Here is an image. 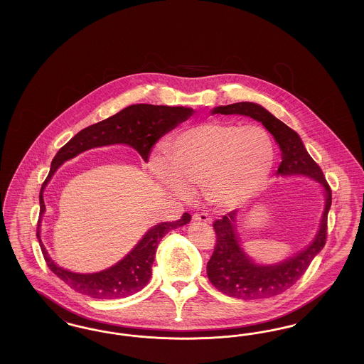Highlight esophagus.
<instances>
[{
  "label": "esophagus",
  "mask_w": 364,
  "mask_h": 364,
  "mask_svg": "<svg viewBox=\"0 0 364 364\" xmlns=\"http://www.w3.org/2000/svg\"><path fill=\"white\" fill-rule=\"evenodd\" d=\"M192 220L196 221V223H205V224H210L211 223V218H210L208 213H195L192 215Z\"/></svg>",
  "instance_id": "esophagus-1"
}]
</instances>
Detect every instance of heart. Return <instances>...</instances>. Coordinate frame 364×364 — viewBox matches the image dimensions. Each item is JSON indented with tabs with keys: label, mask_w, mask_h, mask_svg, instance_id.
Here are the masks:
<instances>
[{
	"label": "heart",
	"mask_w": 364,
	"mask_h": 364,
	"mask_svg": "<svg viewBox=\"0 0 364 364\" xmlns=\"http://www.w3.org/2000/svg\"><path fill=\"white\" fill-rule=\"evenodd\" d=\"M166 158L156 156V178L177 195L199 187L210 205L232 208L250 200L272 172L276 149L260 125L206 122L174 136Z\"/></svg>",
	"instance_id": "heart-1"
}]
</instances>
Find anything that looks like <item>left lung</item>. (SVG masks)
Here are the masks:
<instances>
[{"label": "left lung", "mask_w": 364, "mask_h": 364, "mask_svg": "<svg viewBox=\"0 0 364 364\" xmlns=\"http://www.w3.org/2000/svg\"><path fill=\"white\" fill-rule=\"evenodd\" d=\"M214 113L242 114L262 122L277 140L282 151V161L278 166L277 174L309 176L325 188L326 208L315 240L300 254L278 264H255L242 252L235 226L236 210L230 211L221 220H215L213 224L217 240L213 255L208 262L210 282L220 292L242 300L277 296L296 284V281L306 273L315 255L325 247L328 239V214L331 206V188L319 165L307 153L300 136L294 129L269 113L264 107L252 102H237L218 106L213 110V114Z\"/></svg>", "instance_id": "8db88e82"}]
</instances>
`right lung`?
<instances>
[{
    "instance_id": "right-lung-1",
    "label": "right lung",
    "mask_w": 364,
    "mask_h": 364,
    "mask_svg": "<svg viewBox=\"0 0 364 364\" xmlns=\"http://www.w3.org/2000/svg\"><path fill=\"white\" fill-rule=\"evenodd\" d=\"M192 109L183 106L172 107L162 105H131L117 114L82 129L65 146H63L53 158L50 172L43 181L39 193L41 214L45 211L42 195L43 188L63 162L88 149L116 143L129 144L144 161H147L150 150L156 144V140L173 129L177 124L186 122L192 116ZM190 221V214L184 213L178 221L162 223L151 228L124 259L104 272L94 274H77L58 267L49 258L45 245L42 244L39 236V224L36 228V237L49 269L72 289L94 299H120L136 294L147 285L151 277V264L156 258L158 242L168 232L186 225Z\"/></svg>"
}]
</instances>
